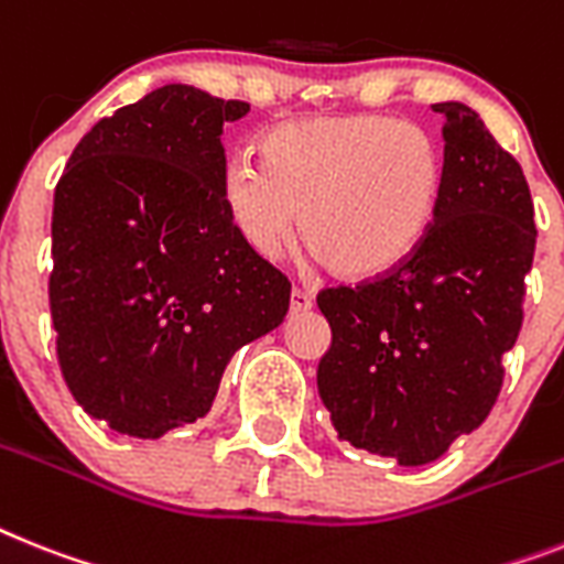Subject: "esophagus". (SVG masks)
Listing matches in <instances>:
<instances>
[{"label": "esophagus", "mask_w": 564, "mask_h": 564, "mask_svg": "<svg viewBox=\"0 0 564 564\" xmlns=\"http://www.w3.org/2000/svg\"><path fill=\"white\" fill-rule=\"evenodd\" d=\"M314 305V296L308 291H302V288H293L291 291V314H305Z\"/></svg>", "instance_id": "esophagus-1"}]
</instances>
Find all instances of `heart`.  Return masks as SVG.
Returning a JSON list of instances; mask_svg holds the SVG:
<instances>
[{
  "label": "heart",
  "instance_id": "1",
  "mask_svg": "<svg viewBox=\"0 0 564 564\" xmlns=\"http://www.w3.org/2000/svg\"><path fill=\"white\" fill-rule=\"evenodd\" d=\"M444 189V155L426 129L386 115L291 120L241 152L221 178L230 225L262 259L300 227L343 276L394 271L426 239Z\"/></svg>",
  "mask_w": 564,
  "mask_h": 564
}]
</instances>
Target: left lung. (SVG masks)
<instances>
[{"mask_svg": "<svg viewBox=\"0 0 564 564\" xmlns=\"http://www.w3.org/2000/svg\"><path fill=\"white\" fill-rule=\"evenodd\" d=\"M444 189L421 248L380 279L328 288L316 389L337 435L400 467L438 460L490 415L522 328L536 227L524 172L481 115L446 100Z\"/></svg>", "mask_w": 564, "mask_h": 564, "instance_id": "1", "label": "left lung"}]
</instances>
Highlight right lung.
Here are the masks:
<instances>
[{
	"mask_svg": "<svg viewBox=\"0 0 564 564\" xmlns=\"http://www.w3.org/2000/svg\"><path fill=\"white\" fill-rule=\"evenodd\" d=\"M250 111L170 83L91 126L54 189L48 282L74 400L129 438L204 417L230 357L288 314L291 282L221 202L225 123Z\"/></svg>",
	"mask_w": 564,
	"mask_h": 564,
	"instance_id": "1",
	"label": "right lung"
}]
</instances>
